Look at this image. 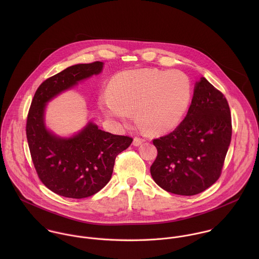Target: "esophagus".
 I'll list each match as a JSON object with an SVG mask.
<instances>
[{"mask_svg": "<svg viewBox=\"0 0 259 259\" xmlns=\"http://www.w3.org/2000/svg\"><path fill=\"white\" fill-rule=\"evenodd\" d=\"M144 142H145V139L140 138V137H135V139H134V143H133V144H134V146L138 147V146L142 145Z\"/></svg>", "mask_w": 259, "mask_h": 259, "instance_id": "34e87169", "label": "esophagus"}]
</instances>
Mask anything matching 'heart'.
<instances>
[{"label":"heart","instance_id":"1","mask_svg":"<svg viewBox=\"0 0 259 259\" xmlns=\"http://www.w3.org/2000/svg\"><path fill=\"white\" fill-rule=\"evenodd\" d=\"M191 88L188 77L179 71L142 69L123 72L111 81V94L102 98L104 111L127 123L132 111L138 120L153 134L175 127L188 107Z\"/></svg>","mask_w":259,"mask_h":259}]
</instances>
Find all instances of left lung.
<instances>
[{"mask_svg": "<svg viewBox=\"0 0 259 259\" xmlns=\"http://www.w3.org/2000/svg\"><path fill=\"white\" fill-rule=\"evenodd\" d=\"M231 135L227 100L201 77L185 119L168 135L152 141L157 149L150 166L153 181L175 194L202 192L220 179Z\"/></svg>", "mask_w": 259, "mask_h": 259, "instance_id": "obj_1", "label": "left lung"}]
</instances>
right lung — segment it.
I'll return each mask as SVG.
<instances>
[{
	"label": "right lung",
	"instance_id": "1",
	"mask_svg": "<svg viewBox=\"0 0 259 259\" xmlns=\"http://www.w3.org/2000/svg\"><path fill=\"white\" fill-rule=\"evenodd\" d=\"M102 69V62L79 64L47 78L29 110L26 134L37 177L50 190L65 197H89L105 187L116 155L133 143V138L104 132L93 122L71 139L57 138L45 127L46 104Z\"/></svg>",
	"mask_w": 259,
	"mask_h": 259
}]
</instances>
